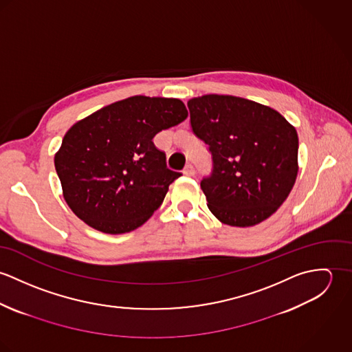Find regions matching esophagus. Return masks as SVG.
<instances>
[{"mask_svg":"<svg viewBox=\"0 0 352 352\" xmlns=\"http://www.w3.org/2000/svg\"><path fill=\"white\" fill-rule=\"evenodd\" d=\"M183 173H184L186 176H194V175H195V168H194L191 164H188V165H186V168L183 169Z\"/></svg>","mask_w":352,"mask_h":352,"instance_id":"1","label":"esophagus"}]
</instances>
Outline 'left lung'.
<instances>
[{
	"label": "left lung",
	"mask_w": 352,
	"mask_h": 352,
	"mask_svg": "<svg viewBox=\"0 0 352 352\" xmlns=\"http://www.w3.org/2000/svg\"><path fill=\"white\" fill-rule=\"evenodd\" d=\"M191 127L211 153L201 191L210 211L230 226L248 228L287 199L298 173V135L275 109L228 95L188 101Z\"/></svg>",
	"instance_id": "1"
}]
</instances>
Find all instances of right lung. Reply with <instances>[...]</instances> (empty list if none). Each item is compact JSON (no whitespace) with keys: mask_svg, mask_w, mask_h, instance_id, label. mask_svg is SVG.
Segmentation results:
<instances>
[{"mask_svg":"<svg viewBox=\"0 0 352 352\" xmlns=\"http://www.w3.org/2000/svg\"><path fill=\"white\" fill-rule=\"evenodd\" d=\"M187 116L179 99L133 96L73 124L54 157L72 211L108 234L144 225L182 176L166 166L153 138Z\"/></svg>","mask_w":352,"mask_h":352,"instance_id":"1","label":"right lung"}]
</instances>
